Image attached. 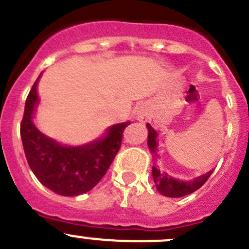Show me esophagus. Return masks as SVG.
I'll use <instances>...</instances> for the list:
<instances>
[{"instance_id": "1", "label": "esophagus", "mask_w": 249, "mask_h": 249, "mask_svg": "<svg viewBox=\"0 0 249 249\" xmlns=\"http://www.w3.org/2000/svg\"><path fill=\"white\" fill-rule=\"evenodd\" d=\"M135 114H136V118H137V119H140V120L146 119V117H147L146 110H144L143 108H139V109L136 110V113H135Z\"/></svg>"}]
</instances>
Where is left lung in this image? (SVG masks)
<instances>
[{"instance_id":"8db88e82","label":"left lung","mask_w":249,"mask_h":249,"mask_svg":"<svg viewBox=\"0 0 249 249\" xmlns=\"http://www.w3.org/2000/svg\"><path fill=\"white\" fill-rule=\"evenodd\" d=\"M147 129H148V140H147V144L151 151L153 159L159 158L158 154V136L159 132L156 131L153 127L151 126L149 123L146 124ZM213 170L207 171L206 174L196 176V178H191V180H180V178H175L173 176L169 175L164 170H160L158 165L154 164L152 166V176H153L154 183H156L157 191L160 195L165 197H171V198H178V197H183L186 195H190L198 190L202 185H204L209 176L212 175Z\"/></svg>"}]
</instances>
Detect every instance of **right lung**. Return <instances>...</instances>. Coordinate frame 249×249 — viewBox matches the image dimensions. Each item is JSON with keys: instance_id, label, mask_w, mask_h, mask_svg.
<instances>
[{"instance_id": "add662e5", "label": "right lung", "mask_w": 249, "mask_h": 249, "mask_svg": "<svg viewBox=\"0 0 249 249\" xmlns=\"http://www.w3.org/2000/svg\"><path fill=\"white\" fill-rule=\"evenodd\" d=\"M29 92L20 125V136L29 166L45 187L60 196L74 197L90 191L100 182L119 151L123 131L130 122L108 127L88 143L71 146L43 134L34 123L40 98L37 85Z\"/></svg>"}]
</instances>
